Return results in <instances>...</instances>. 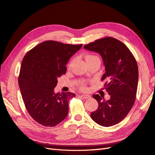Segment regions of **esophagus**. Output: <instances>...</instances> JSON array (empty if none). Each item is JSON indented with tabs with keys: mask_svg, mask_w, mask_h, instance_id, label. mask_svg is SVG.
Here are the masks:
<instances>
[{
	"mask_svg": "<svg viewBox=\"0 0 155 155\" xmlns=\"http://www.w3.org/2000/svg\"><path fill=\"white\" fill-rule=\"evenodd\" d=\"M81 97H82L83 99H90L91 98V96L89 95H82Z\"/></svg>",
	"mask_w": 155,
	"mask_h": 155,
	"instance_id": "esophagus-1",
	"label": "esophagus"
}]
</instances>
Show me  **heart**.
I'll return each instance as SVG.
<instances>
[{
    "label": "heart",
    "instance_id": "obj_1",
    "mask_svg": "<svg viewBox=\"0 0 155 155\" xmlns=\"http://www.w3.org/2000/svg\"><path fill=\"white\" fill-rule=\"evenodd\" d=\"M97 58H98V57L96 56H94V55H87V56H86V60H90V59ZM81 88L82 90H85L86 88L85 84H82L81 86Z\"/></svg>",
    "mask_w": 155,
    "mask_h": 155
}]
</instances>
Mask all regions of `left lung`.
<instances>
[{
  "instance_id": "1",
  "label": "left lung",
  "mask_w": 155,
  "mask_h": 155,
  "mask_svg": "<svg viewBox=\"0 0 155 155\" xmlns=\"http://www.w3.org/2000/svg\"><path fill=\"white\" fill-rule=\"evenodd\" d=\"M84 48L102 57L105 73L101 81H108L104 87L110 95V99L105 101L99 95H94L99 107L91 113V117L103 127L117 124L127 116L136 99L138 82L136 59L124 43L111 37L97 39Z\"/></svg>"
}]
</instances>
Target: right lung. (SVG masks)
<instances>
[{
  "label": "right lung",
  "instance_id": "obj_1",
  "mask_svg": "<svg viewBox=\"0 0 155 155\" xmlns=\"http://www.w3.org/2000/svg\"><path fill=\"white\" fill-rule=\"evenodd\" d=\"M82 45L46 41L29 51L21 63L19 86L28 112L45 127L58 125L68 116V103L75 94L54 91L58 78L66 73V65Z\"/></svg>",
  "mask_w": 155,
  "mask_h": 155
}]
</instances>
